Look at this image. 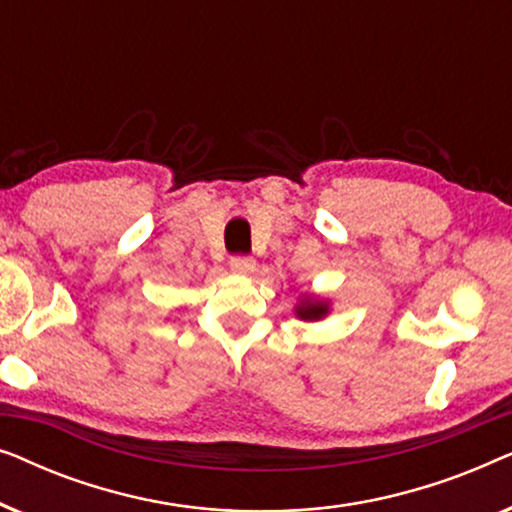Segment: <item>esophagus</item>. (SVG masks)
I'll list each match as a JSON object with an SVG mask.
<instances>
[{"label":"esophagus","mask_w":512,"mask_h":512,"mask_svg":"<svg viewBox=\"0 0 512 512\" xmlns=\"http://www.w3.org/2000/svg\"><path fill=\"white\" fill-rule=\"evenodd\" d=\"M230 270H233L235 275H251V272L256 270V263L254 258L249 256H233L230 258Z\"/></svg>","instance_id":"34e87169"}]
</instances>
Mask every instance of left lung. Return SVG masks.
Here are the masks:
<instances>
[{"label": "left lung", "mask_w": 512, "mask_h": 512, "mask_svg": "<svg viewBox=\"0 0 512 512\" xmlns=\"http://www.w3.org/2000/svg\"><path fill=\"white\" fill-rule=\"evenodd\" d=\"M293 314L300 321H321L331 314V298L314 296V293H300Z\"/></svg>", "instance_id": "8db88e82"}]
</instances>
